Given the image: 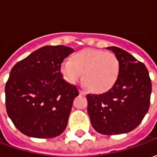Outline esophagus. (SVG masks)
<instances>
[{"mask_svg": "<svg viewBox=\"0 0 157 157\" xmlns=\"http://www.w3.org/2000/svg\"><path fill=\"white\" fill-rule=\"evenodd\" d=\"M79 92H80V94L82 96H86V92L85 91H83V90H79Z\"/></svg>", "mask_w": 157, "mask_h": 157, "instance_id": "obj_1", "label": "esophagus"}]
</instances>
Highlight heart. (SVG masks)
Returning <instances> with one entry per match:
<instances>
[{"label": "heart", "instance_id": "1", "mask_svg": "<svg viewBox=\"0 0 157 157\" xmlns=\"http://www.w3.org/2000/svg\"><path fill=\"white\" fill-rule=\"evenodd\" d=\"M60 71L65 81L75 84L83 77L89 88L105 92L114 86L120 71V63L113 52L102 49H84L62 62Z\"/></svg>", "mask_w": 157, "mask_h": 157}]
</instances>
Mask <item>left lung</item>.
I'll use <instances>...</instances> for the list:
<instances>
[{"label": "left lung", "mask_w": 157, "mask_h": 157, "mask_svg": "<svg viewBox=\"0 0 157 157\" xmlns=\"http://www.w3.org/2000/svg\"><path fill=\"white\" fill-rule=\"evenodd\" d=\"M118 57L120 71L112 88L102 94H87V113L96 131L113 135L138 126L148 112L151 80L145 65L118 47H109Z\"/></svg>", "instance_id": "8db88e82"}]
</instances>
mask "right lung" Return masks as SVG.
Listing matches in <instances>:
<instances>
[{"label":"right lung","instance_id":"right-lung-1","mask_svg":"<svg viewBox=\"0 0 157 157\" xmlns=\"http://www.w3.org/2000/svg\"><path fill=\"white\" fill-rule=\"evenodd\" d=\"M74 52L70 47L44 46L18 61L6 83V108L13 124L34 138H54L67 126L77 87L63 79L60 66Z\"/></svg>","mask_w":157,"mask_h":157}]
</instances>
